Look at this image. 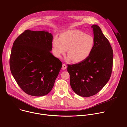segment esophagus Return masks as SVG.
I'll return each instance as SVG.
<instances>
[{
	"label": "esophagus",
	"mask_w": 127,
	"mask_h": 127,
	"mask_svg": "<svg viewBox=\"0 0 127 127\" xmlns=\"http://www.w3.org/2000/svg\"><path fill=\"white\" fill-rule=\"evenodd\" d=\"M67 68V66L65 64H63L62 65V70H65Z\"/></svg>",
	"instance_id": "1"
}]
</instances>
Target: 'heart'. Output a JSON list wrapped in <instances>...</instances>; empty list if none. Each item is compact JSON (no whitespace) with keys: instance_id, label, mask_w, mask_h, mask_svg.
Segmentation results:
<instances>
[{"instance_id":"1","label":"heart","mask_w":127,"mask_h":127,"mask_svg":"<svg viewBox=\"0 0 127 127\" xmlns=\"http://www.w3.org/2000/svg\"><path fill=\"white\" fill-rule=\"evenodd\" d=\"M94 43V39L91 35L79 30H71L61 33L59 38H54L52 45L55 57L60 58L67 50V60L78 63L89 57Z\"/></svg>"}]
</instances>
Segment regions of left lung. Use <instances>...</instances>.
Segmentation results:
<instances>
[{
    "mask_svg": "<svg viewBox=\"0 0 127 127\" xmlns=\"http://www.w3.org/2000/svg\"><path fill=\"white\" fill-rule=\"evenodd\" d=\"M91 27L95 41L91 54L84 61L67 67L72 90L83 97L98 93L110 80L113 68V51L109 41L99 26Z\"/></svg>",
    "mask_w": 127,
    "mask_h": 127,
    "instance_id": "8db88e82",
    "label": "left lung"
}]
</instances>
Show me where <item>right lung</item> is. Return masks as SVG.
I'll return each instance as SVG.
<instances>
[{
    "instance_id": "1",
    "label": "right lung",
    "mask_w": 127,
    "mask_h": 127,
    "mask_svg": "<svg viewBox=\"0 0 127 127\" xmlns=\"http://www.w3.org/2000/svg\"><path fill=\"white\" fill-rule=\"evenodd\" d=\"M53 35L47 31L26 30L13 44L9 60L11 74L27 94L42 96L54 86L62 66L54 56Z\"/></svg>"
}]
</instances>
